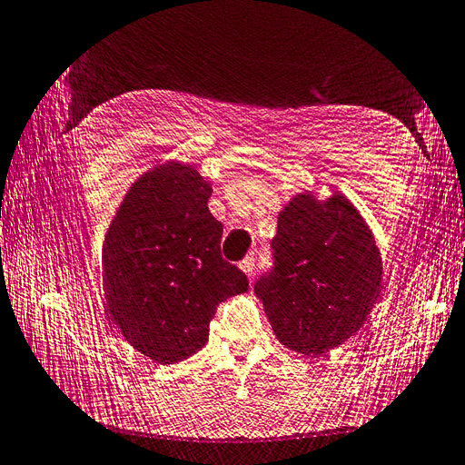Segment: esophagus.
Instances as JSON below:
<instances>
[{
    "instance_id": "obj_1",
    "label": "esophagus",
    "mask_w": 465,
    "mask_h": 465,
    "mask_svg": "<svg viewBox=\"0 0 465 465\" xmlns=\"http://www.w3.org/2000/svg\"><path fill=\"white\" fill-rule=\"evenodd\" d=\"M240 269H242L249 278H253V276H255V269H257L255 257H245V259L240 262Z\"/></svg>"
}]
</instances>
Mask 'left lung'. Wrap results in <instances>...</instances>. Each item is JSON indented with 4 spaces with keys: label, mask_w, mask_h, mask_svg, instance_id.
Listing matches in <instances>:
<instances>
[{
    "label": "left lung",
    "mask_w": 465,
    "mask_h": 465,
    "mask_svg": "<svg viewBox=\"0 0 465 465\" xmlns=\"http://www.w3.org/2000/svg\"><path fill=\"white\" fill-rule=\"evenodd\" d=\"M272 267L255 294L284 347L317 356L364 325L381 290L372 232L344 194H298L278 214Z\"/></svg>",
    "instance_id": "8db88e82"
}]
</instances>
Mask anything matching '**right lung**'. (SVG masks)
<instances>
[{
	"instance_id": "add662e5",
	"label": "right lung",
	"mask_w": 465,
	"mask_h": 465,
	"mask_svg": "<svg viewBox=\"0 0 465 465\" xmlns=\"http://www.w3.org/2000/svg\"><path fill=\"white\" fill-rule=\"evenodd\" d=\"M210 194L193 167H155L132 184L104 237L109 320L155 362L201 351L218 303L249 288L222 257L223 225L210 214Z\"/></svg>"
}]
</instances>
